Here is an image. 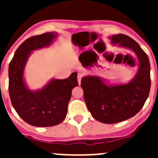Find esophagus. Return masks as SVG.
<instances>
[{
  "label": "esophagus",
  "instance_id": "1",
  "mask_svg": "<svg viewBox=\"0 0 158 158\" xmlns=\"http://www.w3.org/2000/svg\"><path fill=\"white\" fill-rule=\"evenodd\" d=\"M82 77H83V74H82V73H79L77 74V81H78V83H79V85L81 84Z\"/></svg>",
  "mask_w": 158,
  "mask_h": 158
}]
</instances>
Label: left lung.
<instances>
[{"label":"left lung","instance_id":"1","mask_svg":"<svg viewBox=\"0 0 158 158\" xmlns=\"http://www.w3.org/2000/svg\"><path fill=\"white\" fill-rule=\"evenodd\" d=\"M110 39L113 44L132 50L139 58V68L133 80L125 85H107L95 76L81 79L84 99L92 116L108 124L135 116L144 105L151 85L150 60L139 43L123 34L115 35Z\"/></svg>","mask_w":158,"mask_h":158}]
</instances>
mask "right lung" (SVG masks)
I'll return each instance as SVG.
<instances>
[{
	"label": "right lung",
	"instance_id": "1",
	"mask_svg": "<svg viewBox=\"0 0 158 158\" xmlns=\"http://www.w3.org/2000/svg\"><path fill=\"white\" fill-rule=\"evenodd\" d=\"M57 34L47 32L25 40L16 51L8 66V92L19 117L35 127H53L65 119L73 89L78 85L76 72L66 79H53L41 90L25 85L23 70L32 51L51 45Z\"/></svg>",
	"mask_w": 158,
	"mask_h": 158
}]
</instances>
